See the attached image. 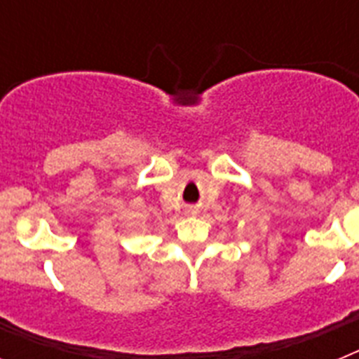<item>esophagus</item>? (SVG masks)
I'll use <instances>...</instances> for the list:
<instances>
[{
	"mask_svg": "<svg viewBox=\"0 0 359 359\" xmlns=\"http://www.w3.org/2000/svg\"><path fill=\"white\" fill-rule=\"evenodd\" d=\"M187 212H189V214H190V215H196V214H198V212H199V210H198V208H196V207H190V208H189V210H187Z\"/></svg>",
	"mask_w": 359,
	"mask_h": 359,
	"instance_id": "1",
	"label": "esophagus"
}]
</instances>
